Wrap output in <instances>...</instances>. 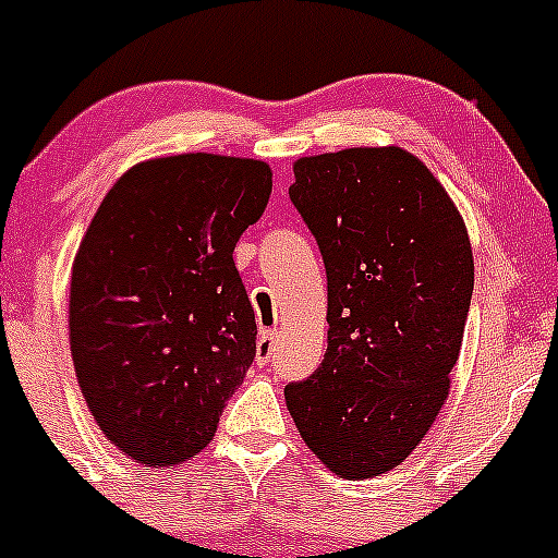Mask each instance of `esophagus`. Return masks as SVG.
Returning <instances> with one entry per match:
<instances>
[{
	"instance_id": "34e87169",
	"label": "esophagus",
	"mask_w": 558,
	"mask_h": 558,
	"mask_svg": "<svg viewBox=\"0 0 558 558\" xmlns=\"http://www.w3.org/2000/svg\"><path fill=\"white\" fill-rule=\"evenodd\" d=\"M275 342H278V335L272 329H262L256 340V362L267 364L275 353Z\"/></svg>"
}]
</instances>
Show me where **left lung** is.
I'll list each match as a JSON object with an SVG mask.
<instances>
[{"label":"left lung","instance_id":"8db88e82","mask_svg":"<svg viewBox=\"0 0 558 558\" xmlns=\"http://www.w3.org/2000/svg\"><path fill=\"white\" fill-rule=\"evenodd\" d=\"M289 196L318 243L329 345L286 404L307 448L348 481L415 451L446 404L475 264L437 178L402 148H348L294 165Z\"/></svg>","mask_w":558,"mask_h":558}]
</instances>
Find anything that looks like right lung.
Returning a JSON list of instances; mask_svg holds the SVG:
<instances>
[{
  "label": "right lung",
  "mask_w": 558,
  "mask_h": 558,
  "mask_svg": "<svg viewBox=\"0 0 558 558\" xmlns=\"http://www.w3.org/2000/svg\"><path fill=\"white\" fill-rule=\"evenodd\" d=\"M272 194L264 161L180 154L132 167L77 247L70 348L99 429L148 466L213 440L256 356L234 245Z\"/></svg>",
  "instance_id": "obj_1"
}]
</instances>
